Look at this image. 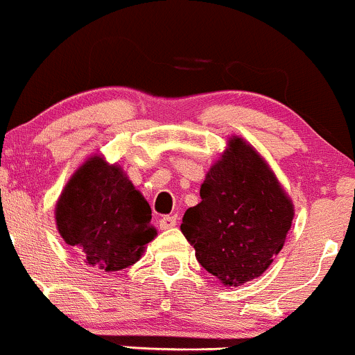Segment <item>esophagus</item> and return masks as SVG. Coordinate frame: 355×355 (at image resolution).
Listing matches in <instances>:
<instances>
[{
	"label": "esophagus",
	"mask_w": 355,
	"mask_h": 355,
	"mask_svg": "<svg viewBox=\"0 0 355 355\" xmlns=\"http://www.w3.org/2000/svg\"><path fill=\"white\" fill-rule=\"evenodd\" d=\"M178 222V215H164L162 218H160V229H173L174 225H176Z\"/></svg>",
	"instance_id": "1"
}]
</instances>
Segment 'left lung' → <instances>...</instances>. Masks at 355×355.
<instances>
[{"label": "left lung", "mask_w": 355, "mask_h": 355, "mask_svg": "<svg viewBox=\"0 0 355 355\" xmlns=\"http://www.w3.org/2000/svg\"><path fill=\"white\" fill-rule=\"evenodd\" d=\"M186 210L181 231L196 259L225 286L257 279L280 253L294 207L275 174L243 138L234 137Z\"/></svg>", "instance_id": "obj_1"}]
</instances>
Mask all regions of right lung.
Instances as JSON below:
<instances>
[{
  "label": "right lung",
  "mask_w": 355,
  "mask_h": 355,
  "mask_svg": "<svg viewBox=\"0 0 355 355\" xmlns=\"http://www.w3.org/2000/svg\"><path fill=\"white\" fill-rule=\"evenodd\" d=\"M56 225L64 243L78 248L87 265L101 272L133 265L157 234L147 200L121 167L101 157L87 160L64 186Z\"/></svg>",
  "instance_id": "1"
}]
</instances>
